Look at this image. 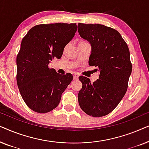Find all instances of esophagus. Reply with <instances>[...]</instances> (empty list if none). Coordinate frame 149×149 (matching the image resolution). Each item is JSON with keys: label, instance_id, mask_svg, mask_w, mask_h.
<instances>
[{"label": "esophagus", "instance_id": "1", "mask_svg": "<svg viewBox=\"0 0 149 149\" xmlns=\"http://www.w3.org/2000/svg\"><path fill=\"white\" fill-rule=\"evenodd\" d=\"M73 78H74V80H77V79H79V76L77 74H74L73 75Z\"/></svg>", "mask_w": 149, "mask_h": 149}]
</instances>
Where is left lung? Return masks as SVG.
<instances>
[{"instance_id": "1", "label": "left lung", "mask_w": 149, "mask_h": 149, "mask_svg": "<svg viewBox=\"0 0 149 149\" xmlns=\"http://www.w3.org/2000/svg\"><path fill=\"white\" fill-rule=\"evenodd\" d=\"M78 32L91 44L89 66L100 70L99 79L93 83L79 77L83 84L79 106L87 115L103 117L117 107L127 91L132 70L129 48L119 32L102 24L79 23Z\"/></svg>"}]
</instances>
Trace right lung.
I'll use <instances>...</instances> for the list:
<instances>
[{"instance_id":"1","label":"right lung","mask_w":149,"mask_h":149,"mask_svg":"<svg viewBox=\"0 0 149 149\" xmlns=\"http://www.w3.org/2000/svg\"><path fill=\"white\" fill-rule=\"evenodd\" d=\"M76 24H39L32 27L21 42L17 56V83L24 101L38 113L54 110L72 81L70 73L60 74L48 65L60 59L65 46L74 37Z\"/></svg>"}]
</instances>
